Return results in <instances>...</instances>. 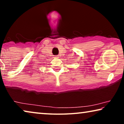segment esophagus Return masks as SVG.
I'll return each instance as SVG.
<instances>
[{
	"mask_svg": "<svg viewBox=\"0 0 124 124\" xmlns=\"http://www.w3.org/2000/svg\"><path fill=\"white\" fill-rule=\"evenodd\" d=\"M55 58H59V56H55Z\"/></svg>",
	"mask_w": 124,
	"mask_h": 124,
	"instance_id": "obj_1",
	"label": "esophagus"
}]
</instances>
